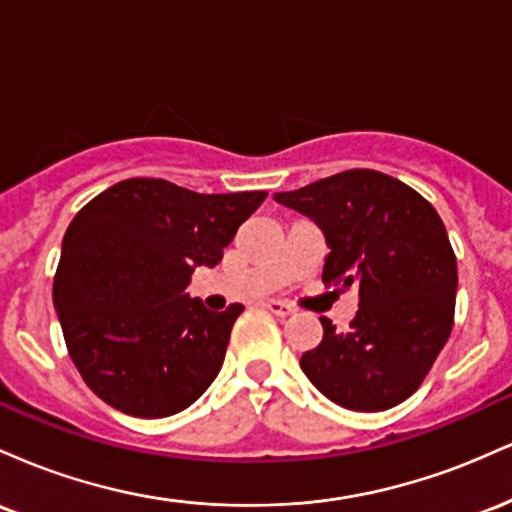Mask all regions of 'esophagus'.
<instances>
[{"instance_id":"obj_1","label":"esophagus","mask_w":512,"mask_h":512,"mask_svg":"<svg viewBox=\"0 0 512 512\" xmlns=\"http://www.w3.org/2000/svg\"><path fill=\"white\" fill-rule=\"evenodd\" d=\"M264 308L269 310V313H274V315H279V317H286V315H293L296 313V308H293V305H289V303H284V301H264Z\"/></svg>"}]
</instances>
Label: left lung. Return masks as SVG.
I'll use <instances>...</instances> for the list:
<instances>
[{
    "label": "left lung",
    "instance_id": "left-lung-1",
    "mask_svg": "<svg viewBox=\"0 0 512 512\" xmlns=\"http://www.w3.org/2000/svg\"><path fill=\"white\" fill-rule=\"evenodd\" d=\"M274 202L308 216L330 252L325 286L356 289L349 330L320 317L322 342L301 356L308 380L334 404L383 411L424 383L455 317L457 260L438 211L378 170H344Z\"/></svg>",
    "mask_w": 512,
    "mask_h": 512
}]
</instances>
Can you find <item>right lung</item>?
Masks as SVG:
<instances>
[{
    "instance_id": "add662e5",
    "label": "right lung",
    "mask_w": 512,
    "mask_h": 512,
    "mask_svg": "<svg viewBox=\"0 0 512 512\" xmlns=\"http://www.w3.org/2000/svg\"><path fill=\"white\" fill-rule=\"evenodd\" d=\"M264 197L199 195L168 180L129 178L74 216L52 303L74 366L103 402L161 419L214 383L243 305L214 313L185 289L197 267L221 262Z\"/></svg>"
}]
</instances>
